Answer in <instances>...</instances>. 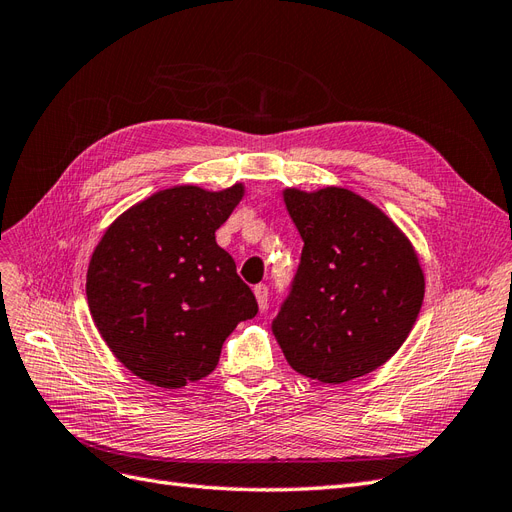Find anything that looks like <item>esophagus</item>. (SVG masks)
Returning a JSON list of instances; mask_svg holds the SVG:
<instances>
[{
  "label": "esophagus",
  "instance_id": "34e87169",
  "mask_svg": "<svg viewBox=\"0 0 512 512\" xmlns=\"http://www.w3.org/2000/svg\"><path fill=\"white\" fill-rule=\"evenodd\" d=\"M254 297H256V303H258L260 312H265V309H267V299H269V288L265 284L254 286Z\"/></svg>",
  "mask_w": 512,
  "mask_h": 512
}]
</instances>
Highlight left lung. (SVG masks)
Returning a JSON list of instances; mask_svg holds the SVG:
<instances>
[{
  "mask_svg": "<svg viewBox=\"0 0 512 512\" xmlns=\"http://www.w3.org/2000/svg\"><path fill=\"white\" fill-rule=\"evenodd\" d=\"M282 196L303 254L271 331L301 376L361 378L408 339L425 297L421 260L389 215L348 188H286Z\"/></svg>",
  "mask_w": 512,
  "mask_h": 512,
  "instance_id": "left-lung-1",
  "label": "left lung"
}]
</instances>
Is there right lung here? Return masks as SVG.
<instances>
[{"label": "right lung", "instance_id": "add662e5", "mask_svg": "<svg viewBox=\"0 0 512 512\" xmlns=\"http://www.w3.org/2000/svg\"><path fill=\"white\" fill-rule=\"evenodd\" d=\"M245 185H173L138 200L104 230L87 267L91 318L117 361L160 389L203 380L222 344L258 305L215 243Z\"/></svg>", "mask_w": 512, "mask_h": 512}]
</instances>
